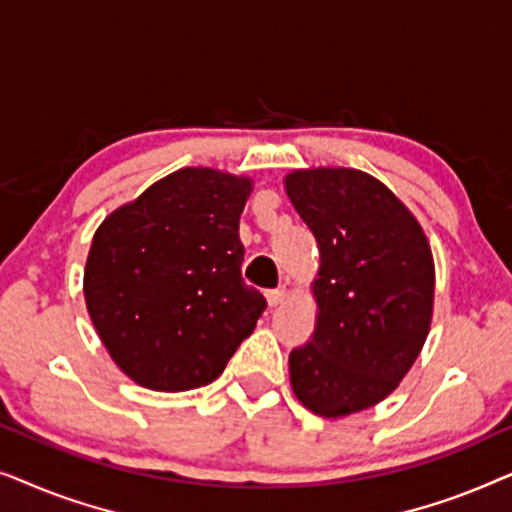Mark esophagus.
Here are the masks:
<instances>
[{
	"instance_id": "esophagus-1",
	"label": "esophagus",
	"mask_w": 512,
	"mask_h": 512,
	"mask_svg": "<svg viewBox=\"0 0 512 512\" xmlns=\"http://www.w3.org/2000/svg\"><path fill=\"white\" fill-rule=\"evenodd\" d=\"M265 298H268V305L270 307L282 305L284 300H286V289H284V286H279V289H272V291L265 293Z\"/></svg>"
}]
</instances>
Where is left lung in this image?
<instances>
[{
    "label": "left lung",
    "instance_id": "obj_1",
    "mask_svg": "<svg viewBox=\"0 0 512 512\" xmlns=\"http://www.w3.org/2000/svg\"><path fill=\"white\" fill-rule=\"evenodd\" d=\"M319 247L312 340L289 354L291 389L314 415L368 410L422 352L436 265L417 216L368 172L310 167L284 177Z\"/></svg>",
    "mask_w": 512,
    "mask_h": 512
}]
</instances>
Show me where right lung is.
<instances>
[{"label": "right lung", "mask_w": 512, "mask_h": 512, "mask_svg": "<svg viewBox=\"0 0 512 512\" xmlns=\"http://www.w3.org/2000/svg\"><path fill=\"white\" fill-rule=\"evenodd\" d=\"M254 179L184 167L95 230L83 296L118 368L153 391L214 382L265 298L242 282L240 214Z\"/></svg>", "instance_id": "obj_1"}]
</instances>
